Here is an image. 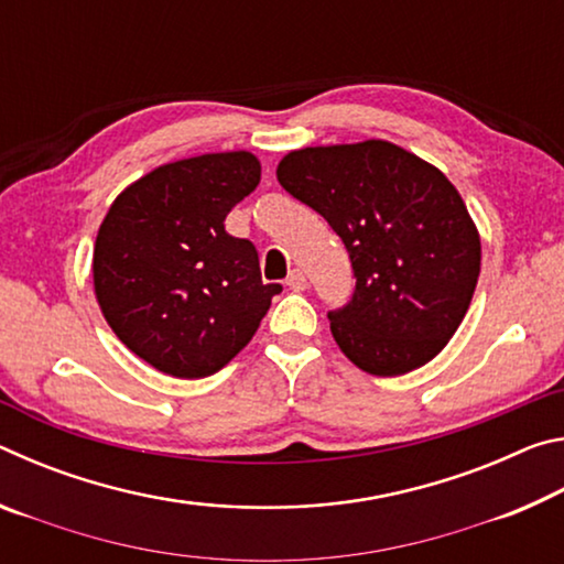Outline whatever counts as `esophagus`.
Returning a JSON list of instances; mask_svg holds the SVG:
<instances>
[{"label":"esophagus","instance_id":"esophagus-1","mask_svg":"<svg viewBox=\"0 0 564 564\" xmlns=\"http://www.w3.org/2000/svg\"><path fill=\"white\" fill-rule=\"evenodd\" d=\"M285 283H289L291 291H305V289H308V279H305V273L299 271V269L289 273V279H285Z\"/></svg>","mask_w":564,"mask_h":564}]
</instances>
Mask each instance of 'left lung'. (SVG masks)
I'll return each instance as SVG.
<instances>
[{
  "mask_svg": "<svg viewBox=\"0 0 564 564\" xmlns=\"http://www.w3.org/2000/svg\"><path fill=\"white\" fill-rule=\"evenodd\" d=\"M279 184L346 243L356 291L330 311L346 358L403 376L441 352L470 308L480 234L441 169L383 139L289 151Z\"/></svg>",
  "mask_w": 564,
  "mask_h": 564,
  "instance_id": "1",
  "label": "left lung"
}]
</instances>
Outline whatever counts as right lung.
<instances>
[{
    "label": "right lung",
    "instance_id": "right-lung-1",
    "mask_svg": "<svg viewBox=\"0 0 564 564\" xmlns=\"http://www.w3.org/2000/svg\"><path fill=\"white\" fill-rule=\"evenodd\" d=\"M261 181L251 151L161 164L117 196L94 243V295L117 338L174 378H206L241 352L279 283L224 221Z\"/></svg>",
    "mask_w": 564,
    "mask_h": 564
}]
</instances>
